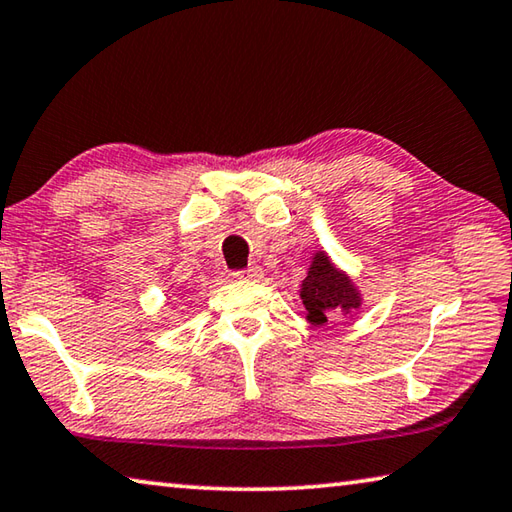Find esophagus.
Returning a JSON list of instances; mask_svg holds the SVG:
<instances>
[{"instance_id":"34e87169","label":"esophagus","mask_w":512,"mask_h":512,"mask_svg":"<svg viewBox=\"0 0 512 512\" xmlns=\"http://www.w3.org/2000/svg\"><path fill=\"white\" fill-rule=\"evenodd\" d=\"M261 276H263L261 267H245V270L233 272V279H238V281H258Z\"/></svg>"}]
</instances>
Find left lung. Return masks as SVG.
<instances>
[{
	"label": "left lung",
	"instance_id": "8db88e82",
	"mask_svg": "<svg viewBox=\"0 0 512 512\" xmlns=\"http://www.w3.org/2000/svg\"><path fill=\"white\" fill-rule=\"evenodd\" d=\"M301 299L308 310V321L312 326H324L337 312L348 315L362 306L360 292L344 272L330 263L324 251H317L312 258L308 276L301 283Z\"/></svg>",
	"mask_w": 512,
	"mask_h": 512
}]
</instances>
